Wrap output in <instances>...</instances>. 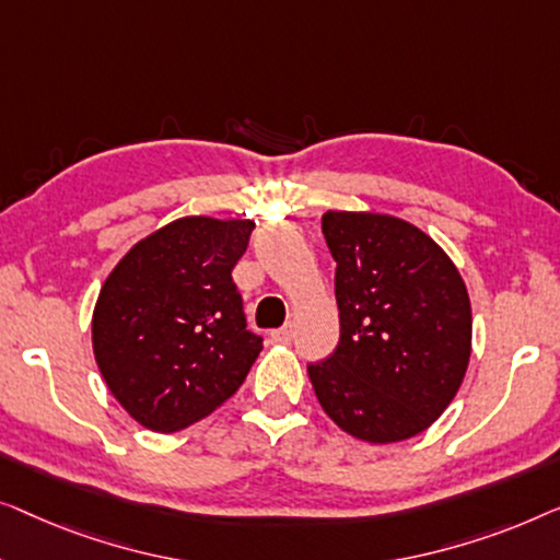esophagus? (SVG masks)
I'll use <instances>...</instances> for the list:
<instances>
[{"label":"esophagus","instance_id":"34e87169","mask_svg":"<svg viewBox=\"0 0 560 560\" xmlns=\"http://www.w3.org/2000/svg\"><path fill=\"white\" fill-rule=\"evenodd\" d=\"M291 337H294V325H283V327L273 329V332H271V340H273V342H283V345H289V342H291Z\"/></svg>","mask_w":560,"mask_h":560}]
</instances>
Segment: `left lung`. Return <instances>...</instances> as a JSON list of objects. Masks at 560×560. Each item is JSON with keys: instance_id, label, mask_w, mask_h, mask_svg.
<instances>
[{"instance_id": "left-lung-1", "label": "left lung", "mask_w": 560, "mask_h": 560, "mask_svg": "<svg viewBox=\"0 0 560 560\" xmlns=\"http://www.w3.org/2000/svg\"><path fill=\"white\" fill-rule=\"evenodd\" d=\"M322 233L337 261L340 342L306 368L317 400L370 444L421 434L467 373V287L452 258L400 218L329 210Z\"/></svg>"}]
</instances>
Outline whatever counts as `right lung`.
<instances>
[{"label":"right lung","instance_id":"right-lung-1","mask_svg":"<svg viewBox=\"0 0 560 560\" xmlns=\"http://www.w3.org/2000/svg\"><path fill=\"white\" fill-rule=\"evenodd\" d=\"M250 231V220L179 218L108 273L93 310V355L141 427H190L246 381L264 340L246 327L231 273Z\"/></svg>","mask_w":560,"mask_h":560}]
</instances>
